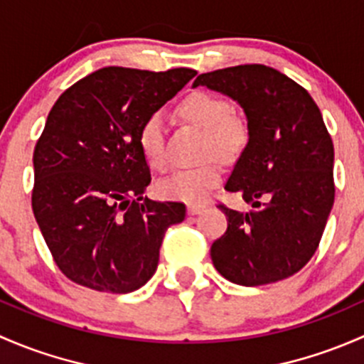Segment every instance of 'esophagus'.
I'll list each match as a JSON object with an SVG mask.
<instances>
[{"mask_svg": "<svg viewBox=\"0 0 364 364\" xmlns=\"http://www.w3.org/2000/svg\"><path fill=\"white\" fill-rule=\"evenodd\" d=\"M205 208H207V205H205V203H189V205H187V212H189L191 215L201 213Z\"/></svg>", "mask_w": 364, "mask_h": 364, "instance_id": "esophagus-1", "label": "esophagus"}]
</instances>
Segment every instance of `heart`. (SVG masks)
<instances>
[{
  "label": "heart",
  "instance_id": "heart-1",
  "mask_svg": "<svg viewBox=\"0 0 364 364\" xmlns=\"http://www.w3.org/2000/svg\"><path fill=\"white\" fill-rule=\"evenodd\" d=\"M178 114L191 124L205 131L203 156H219L231 159L247 141V127L233 115V107L223 96L207 91H196L186 96L178 105ZM138 144L145 159L152 168L164 170L168 166L164 117L159 112L149 115L138 133ZM223 168L215 157L198 166L173 170L157 183V189L168 200L200 201L220 182Z\"/></svg>",
  "mask_w": 364,
  "mask_h": 364
}]
</instances>
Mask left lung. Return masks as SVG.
Returning a JSON list of instances; mask_svg holds the SVG:
<instances>
[{"mask_svg":"<svg viewBox=\"0 0 364 364\" xmlns=\"http://www.w3.org/2000/svg\"><path fill=\"white\" fill-rule=\"evenodd\" d=\"M198 85L245 112L249 141L224 189L256 208L242 213L219 205L228 230L212 243L213 266L247 287L287 279L316 254L335 201V149L319 107L306 89L264 65L201 73Z\"/></svg>","mask_w":364,"mask_h":364,"instance_id":"8db88e82","label":"left lung"}]
</instances>
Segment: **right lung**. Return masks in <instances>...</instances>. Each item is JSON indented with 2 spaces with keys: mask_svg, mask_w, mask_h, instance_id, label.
I'll list each match as a JSON object with an SVG mask.
<instances>
[{
  "mask_svg": "<svg viewBox=\"0 0 364 364\" xmlns=\"http://www.w3.org/2000/svg\"><path fill=\"white\" fill-rule=\"evenodd\" d=\"M196 75L108 66L66 89L33 154V213L71 282L126 294L154 275L164 233L186 205L144 198L151 170L138 133Z\"/></svg>",
  "mask_w": 364,
  "mask_h": 364,
  "instance_id": "add662e5",
  "label": "right lung"
}]
</instances>
